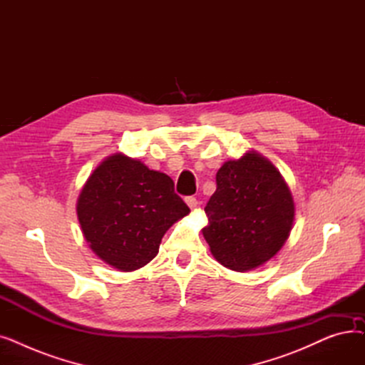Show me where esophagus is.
Segmentation results:
<instances>
[{"label": "esophagus", "instance_id": "34e87169", "mask_svg": "<svg viewBox=\"0 0 365 365\" xmlns=\"http://www.w3.org/2000/svg\"><path fill=\"white\" fill-rule=\"evenodd\" d=\"M185 201L189 205V208H195L198 205V200L195 197H187Z\"/></svg>", "mask_w": 365, "mask_h": 365}]
</instances>
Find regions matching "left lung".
<instances>
[{
  "instance_id": "1",
  "label": "left lung",
  "mask_w": 365,
  "mask_h": 365,
  "mask_svg": "<svg viewBox=\"0 0 365 365\" xmlns=\"http://www.w3.org/2000/svg\"><path fill=\"white\" fill-rule=\"evenodd\" d=\"M204 212L202 235L223 266L244 272L263 264L284 245L294 202L279 171L256 152L225 163Z\"/></svg>"
}]
</instances>
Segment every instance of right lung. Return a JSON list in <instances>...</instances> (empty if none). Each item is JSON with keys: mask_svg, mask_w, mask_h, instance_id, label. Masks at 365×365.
I'll use <instances>...</instances> for the list:
<instances>
[{"mask_svg": "<svg viewBox=\"0 0 365 365\" xmlns=\"http://www.w3.org/2000/svg\"><path fill=\"white\" fill-rule=\"evenodd\" d=\"M189 212L167 175L123 153L93 171L76 202L91 250L124 272L155 257L167 229Z\"/></svg>", "mask_w": 365, "mask_h": 365, "instance_id": "add662e5", "label": "right lung"}]
</instances>
